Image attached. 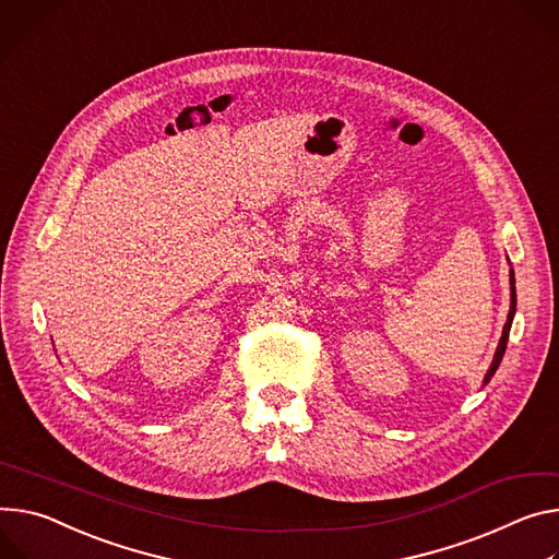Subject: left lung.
I'll return each instance as SVG.
<instances>
[{
	"label": "left lung",
	"mask_w": 559,
	"mask_h": 559,
	"mask_svg": "<svg viewBox=\"0 0 559 559\" xmlns=\"http://www.w3.org/2000/svg\"><path fill=\"white\" fill-rule=\"evenodd\" d=\"M515 306H518V294H515V272L511 270V312H509V319H506V325H503V332H501V338H499V345H497V352L492 357V364L484 377V385L492 379V374L497 372L501 359H503V352H506V343H509V332H511V325H513V317H515Z\"/></svg>",
	"instance_id": "8db88e82"
}]
</instances>
